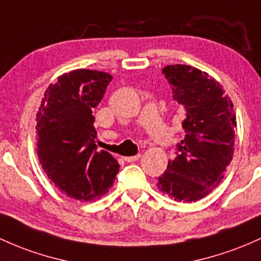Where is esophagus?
I'll return each instance as SVG.
<instances>
[{"mask_svg": "<svg viewBox=\"0 0 261 261\" xmlns=\"http://www.w3.org/2000/svg\"><path fill=\"white\" fill-rule=\"evenodd\" d=\"M140 157H141V154L140 153H137L136 156H128V157H124V160L126 162H135V161H137V160L140 159Z\"/></svg>", "mask_w": 261, "mask_h": 261, "instance_id": "esophagus-1", "label": "esophagus"}]
</instances>
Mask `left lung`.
Masks as SVG:
<instances>
[{"instance_id":"1","label":"left lung","mask_w":261,"mask_h":261,"mask_svg":"<svg viewBox=\"0 0 261 261\" xmlns=\"http://www.w3.org/2000/svg\"><path fill=\"white\" fill-rule=\"evenodd\" d=\"M162 73L186 117L185 136H179L176 157L159 177L157 187L174 200L196 202L218 187L231 161L236 114L222 85L204 71L176 64Z\"/></svg>"}]
</instances>
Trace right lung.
<instances>
[{
	"mask_svg": "<svg viewBox=\"0 0 261 261\" xmlns=\"http://www.w3.org/2000/svg\"><path fill=\"white\" fill-rule=\"evenodd\" d=\"M113 76L78 69L50 84L37 114V152L42 168L62 193L94 200L113 187L120 165L95 145L93 109Z\"/></svg>",
	"mask_w": 261,
	"mask_h": 261,
	"instance_id": "add662e5",
	"label": "right lung"
}]
</instances>
